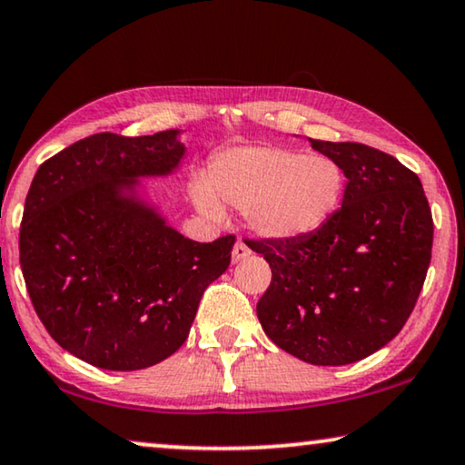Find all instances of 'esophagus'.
<instances>
[{
    "instance_id": "1",
    "label": "esophagus",
    "mask_w": 465,
    "mask_h": 465,
    "mask_svg": "<svg viewBox=\"0 0 465 465\" xmlns=\"http://www.w3.org/2000/svg\"><path fill=\"white\" fill-rule=\"evenodd\" d=\"M249 247L243 243V241H237L232 247V264H239V262H243L245 258H249Z\"/></svg>"
}]
</instances>
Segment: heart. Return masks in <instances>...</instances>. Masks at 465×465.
Returning <instances> with one entry per match:
<instances>
[{
  "label": "heart",
  "instance_id": "obj_1",
  "mask_svg": "<svg viewBox=\"0 0 465 465\" xmlns=\"http://www.w3.org/2000/svg\"><path fill=\"white\" fill-rule=\"evenodd\" d=\"M346 176L333 157L287 146H232L207 167V184L194 183L193 203L207 218L222 204L243 210L262 239L295 241L321 231L344 197Z\"/></svg>",
  "mask_w": 465,
  "mask_h": 465
}]
</instances>
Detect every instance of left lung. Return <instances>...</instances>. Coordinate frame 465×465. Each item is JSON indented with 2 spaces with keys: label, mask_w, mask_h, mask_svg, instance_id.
Segmentation results:
<instances>
[{
  "label": "left lung",
  "mask_w": 465,
  "mask_h": 465,
  "mask_svg": "<svg viewBox=\"0 0 465 465\" xmlns=\"http://www.w3.org/2000/svg\"><path fill=\"white\" fill-rule=\"evenodd\" d=\"M346 176L341 207L295 241H247L272 271L258 302L274 344L311 365L378 352L405 325L432 258V212L421 180L392 154L308 138Z\"/></svg>",
  "instance_id": "8db88e82"
}]
</instances>
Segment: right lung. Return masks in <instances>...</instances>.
<instances>
[{"label": "right lung", "instance_id": "obj_1", "mask_svg": "<svg viewBox=\"0 0 465 465\" xmlns=\"http://www.w3.org/2000/svg\"><path fill=\"white\" fill-rule=\"evenodd\" d=\"M183 130L94 134L39 165L20 224V268L48 333L77 359L136 371L184 344L234 237L197 243L170 226L146 178L176 173Z\"/></svg>", "mask_w": 465, "mask_h": 465}]
</instances>
